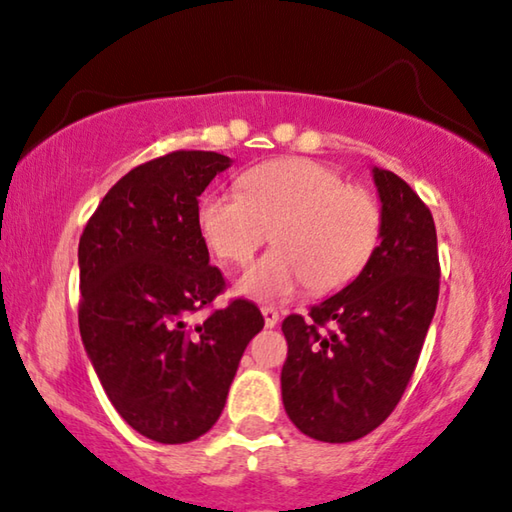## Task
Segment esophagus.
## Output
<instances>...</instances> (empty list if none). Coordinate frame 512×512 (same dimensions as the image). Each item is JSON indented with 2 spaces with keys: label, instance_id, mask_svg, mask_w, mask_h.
<instances>
[{
  "label": "esophagus",
  "instance_id": "1",
  "mask_svg": "<svg viewBox=\"0 0 512 512\" xmlns=\"http://www.w3.org/2000/svg\"><path fill=\"white\" fill-rule=\"evenodd\" d=\"M262 316H264V325L276 327L278 318H281V313H278V309H274V306H262Z\"/></svg>",
  "mask_w": 512,
  "mask_h": 512
}]
</instances>
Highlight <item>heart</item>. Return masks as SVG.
Instances as JSON below:
<instances>
[{"label": "heart", "mask_w": 512, "mask_h": 512, "mask_svg": "<svg viewBox=\"0 0 512 512\" xmlns=\"http://www.w3.org/2000/svg\"><path fill=\"white\" fill-rule=\"evenodd\" d=\"M203 243L217 260L250 262L276 227L274 252L245 271L236 290L260 302H281L311 285L332 292L370 262L381 234V210L370 192L349 187L325 163L276 159L241 175V192L217 189L196 213Z\"/></svg>", "instance_id": "obj_1"}]
</instances>
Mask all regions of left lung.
<instances>
[{
  "label": "left lung",
  "instance_id": "1",
  "mask_svg": "<svg viewBox=\"0 0 512 512\" xmlns=\"http://www.w3.org/2000/svg\"><path fill=\"white\" fill-rule=\"evenodd\" d=\"M381 243L342 292L283 320L288 358L283 405L292 424L323 442L372 433L403 398L440 290L431 210L403 177L372 168Z\"/></svg>",
  "mask_w": 512,
  "mask_h": 512
}]
</instances>
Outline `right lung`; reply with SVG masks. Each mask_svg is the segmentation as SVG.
<instances>
[{"label":"right lung","instance_id":"add662e5","mask_svg":"<svg viewBox=\"0 0 512 512\" xmlns=\"http://www.w3.org/2000/svg\"><path fill=\"white\" fill-rule=\"evenodd\" d=\"M217 152H170L105 194L79 238V332L109 403L163 445L208 433L224 410L260 309L231 299L199 325L189 316L227 288L210 267L196 213Z\"/></svg>","mask_w":512,"mask_h":512}]
</instances>
